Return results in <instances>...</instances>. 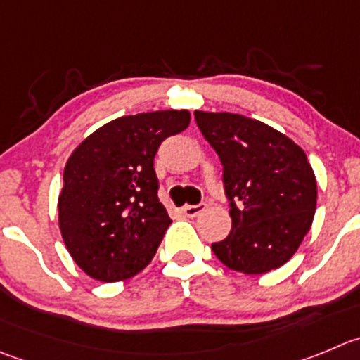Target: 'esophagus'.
<instances>
[{"mask_svg":"<svg viewBox=\"0 0 360 360\" xmlns=\"http://www.w3.org/2000/svg\"><path fill=\"white\" fill-rule=\"evenodd\" d=\"M207 208V205L205 203H200V205H186V207L182 208L184 214L187 215V217H196V215H200L201 212Z\"/></svg>","mask_w":360,"mask_h":360,"instance_id":"1","label":"esophagus"}]
</instances>
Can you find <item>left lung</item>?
<instances>
[{
    "label": "left lung",
    "instance_id": "8db88e82",
    "mask_svg": "<svg viewBox=\"0 0 360 360\" xmlns=\"http://www.w3.org/2000/svg\"><path fill=\"white\" fill-rule=\"evenodd\" d=\"M222 164L231 231L212 244L228 269L265 274L285 265L313 224L316 178L306 152L274 127L235 112L194 111Z\"/></svg>",
    "mask_w": 360,
    "mask_h": 360
}]
</instances>
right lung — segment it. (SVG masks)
<instances>
[{
	"label": "right lung",
	"instance_id": "1",
	"mask_svg": "<svg viewBox=\"0 0 360 360\" xmlns=\"http://www.w3.org/2000/svg\"><path fill=\"white\" fill-rule=\"evenodd\" d=\"M189 123L186 109L120 116L68 157L58 221L72 259L90 277L125 281L152 262L171 224L157 198L153 157Z\"/></svg>",
	"mask_w": 360,
	"mask_h": 360
}]
</instances>
